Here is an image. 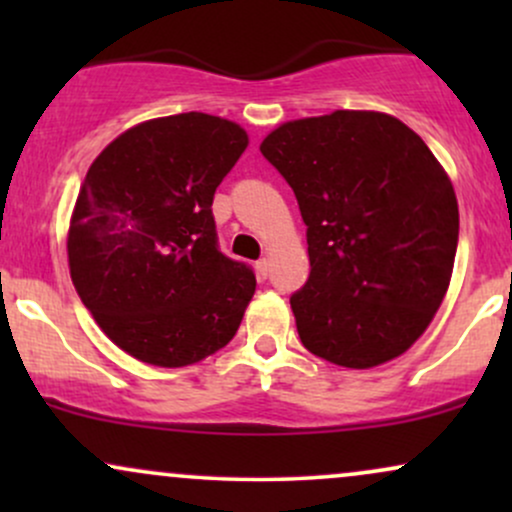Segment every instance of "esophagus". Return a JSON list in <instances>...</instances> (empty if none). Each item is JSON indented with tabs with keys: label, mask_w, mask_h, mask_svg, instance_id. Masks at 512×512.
Masks as SVG:
<instances>
[{
	"label": "esophagus",
	"mask_w": 512,
	"mask_h": 512,
	"mask_svg": "<svg viewBox=\"0 0 512 512\" xmlns=\"http://www.w3.org/2000/svg\"><path fill=\"white\" fill-rule=\"evenodd\" d=\"M255 272H257V276H260V279H267V274H269V260H267V257H262V260L255 264Z\"/></svg>",
	"instance_id": "1"
}]
</instances>
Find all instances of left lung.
Listing matches in <instances>:
<instances>
[{"mask_svg":"<svg viewBox=\"0 0 512 512\" xmlns=\"http://www.w3.org/2000/svg\"><path fill=\"white\" fill-rule=\"evenodd\" d=\"M260 151L308 226L310 276L291 296L305 349L354 370L402 356L450 286L460 211L445 168L378 110L284 122Z\"/></svg>","mask_w":512,"mask_h":512,"instance_id":"8db88e82","label":"left lung"}]
</instances>
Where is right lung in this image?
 I'll use <instances>...</instances> for the list:
<instances>
[{"label": "right lung", "mask_w": 512, "mask_h": 512, "mask_svg": "<svg viewBox=\"0 0 512 512\" xmlns=\"http://www.w3.org/2000/svg\"><path fill=\"white\" fill-rule=\"evenodd\" d=\"M238 122L180 113L139 122L88 168L67 233L72 284L137 361L182 368L223 349L255 274L216 248V187L248 149Z\"/></svg>", "instance_id": "1"}]
</instances>
